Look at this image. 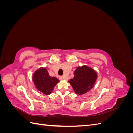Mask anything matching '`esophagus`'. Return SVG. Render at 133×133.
Segmentation results:
<instances>
[{
    "instance_id": "esophagus-1",
    "label": "esophagus",
    "mask_w": 133,
    "mask_h": 133,
    "mask_svg": "<svg viewBox=\"0 0 133 133\" xmlns=\"http://www.w3.org/2000/svg\"><path fill=\"white\" fill-rule=\"evenodd\" d=\"M59 79H60V80H65V77H64V76H60Z\"/></svg>"
}]
</instances>
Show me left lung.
Masks as SVG:
<instances>
[{"instance_id":"8db88e82","label":"left lung","mask_w":133,"mask_h":133,"mask_svg":"<svg viewBox=\"0 0 133 133\" xmlns=\"http://www.w3.org/2000/svg\"><path fill=\"white\" fill-rule=\"evenodd\" d=\"M97 74L92 68L83 65L78 67L74 71V77L69 81L76 94L86 93L93 87Z\"/></svg>"}]
</instances>
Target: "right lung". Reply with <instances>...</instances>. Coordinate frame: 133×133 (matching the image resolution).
I'll list each match as a JSON object with an SVG mask.
<instances>
[{
  "label": "right lung",
  "mask_w": 133,
  "mask_h": 133,
  "mask_svg": "<svg viewBox=\"0 0 133 133\" xmlns=\"http://www.w3.org/2000/svg\"><path fill=\"white\" fill-rule=\"evenodd\" d=\"M33 81L39 91L45 95H49L59 80L55 77L50 76L45 68H41L35 71Z\"/></svg>",
  "instance_id": "1"
}]
</instances>
